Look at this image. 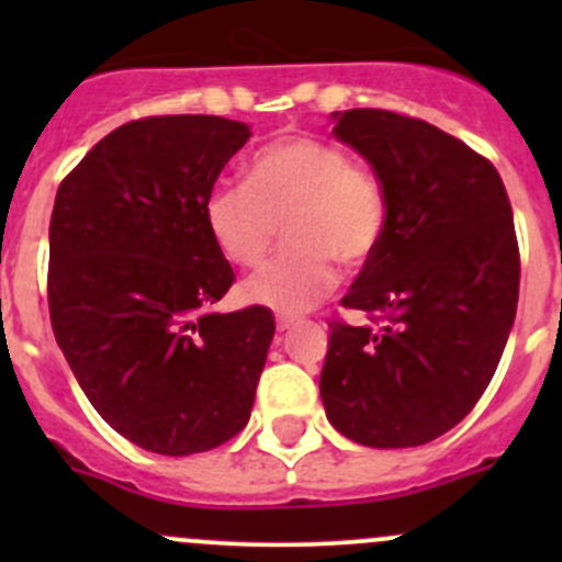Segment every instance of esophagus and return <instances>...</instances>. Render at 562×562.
Segmentation results:
<instances>
[{"label": "esophagus", "mask_w": 562, "mask_h": 562, "mask_svg": "<svg viewBox=\"0 0 562 562\" xmlns=\"http://www.w3.org/2000/svg\"><path fill=\"white\" fill-rule=\"evenodd\" d=\"M293 323H296V315L280 313V315H277V331H285V328H291Z\"/></svg>", "instance_id": "obj_1"}]
</instances>
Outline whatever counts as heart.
Wrapping results in <instances>:
<instances>
[{
  "label": "heart",
  "instance_id": "1",
  "mask_svg": "<svg viewBox=\"0 0 562 562\" xmlns=\"http://www.w3.org/2000/svg\"><path fill=\"white\" fill-rule=\"evenodd\" d=\"M282 220L288 247L245 282L249 302L302 313L339 280L359 271L389 231V190L381 173L307 133L260 146L245 166V184H217L203 201V223L225 260L255 269Z\"/></svg>",
  "mask_w": 562,
  "mask_h": 562
}]
</instances>
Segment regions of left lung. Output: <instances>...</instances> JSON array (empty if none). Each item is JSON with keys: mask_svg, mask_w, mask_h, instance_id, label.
<instances>
[{"mask_svg": "<svg viewBox=\"0 0 562 562\" xmlns=\"http://www.w3.org/2000/svg\"><path fill=\"white\" fill-rule=\"evenodd\" d=\"M334 135L381 173L389 231L328 321V422L372 449H411L457 427L497 370L519 299V245L501 173L424 119L334 113Z\"/></svg>", "mask_w": 562, "mask_h": 562, "instance_id": "left-lung-1", "label": "left lung"}]
</instances>
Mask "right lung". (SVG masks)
Segmentation results:
<instances>
[{"label": "right lung", "instance_id": "obj_1", "mask_svg": "<svg viewBox=\"0 0 562 562\" xmlns=\"http://www.w3.org/2000/svg\"><path fill=\"white\" fill-rule=\"evenodd\" d=\"M247 138V124L206 113L135 119L56 192L54 337L94 411L155 454H198L239 435L274 337L266 307L212 310L236 274L203 201Z\"/></svg>", "mask_w": 562, "mask_h": 562}]
</instances>
